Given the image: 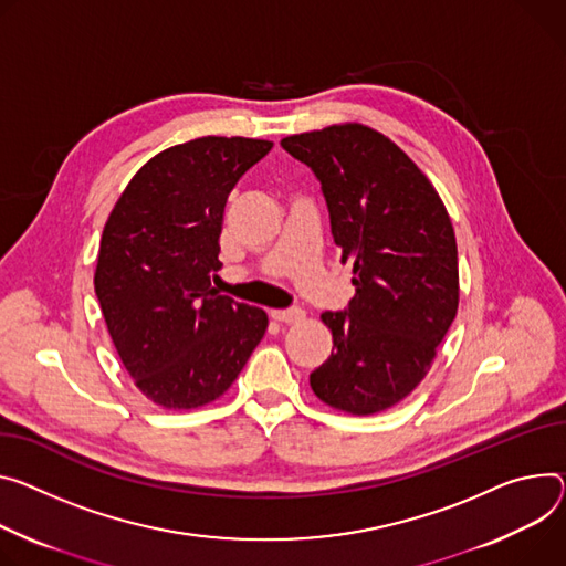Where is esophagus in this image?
I'll list each match as a JSON object with an SVG mask.
<instances>
[{"mask_svg": "<svg viewBox=\"0 0 566 566\" xmlns=\"http://www.w3.org/2000/svg\"><path fill=\"white\" fill-rule=\"evenodd\" d=\"M271 318L277 323H284V325H293L304 318V312L302 310H275V312H271Z\"/></svg>", "mask_w": 566, "mask_h": 566, "instance_id": "34e87169", "label": "esophagus"}]
</instances>
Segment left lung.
<instances>
[{"instance_id":"1","label":"left lung","mask_w":566,"mask_h":566,"mask_svg":"<svg viewBox=\"0 0 566 566\" xmlns=\"http://www.w3.org/2000/svg\"><path fill=\"white\" fill-rule=\"evenodd\" d=\"M282 148L321 182L354 297L325 312L334 347L314 392L352 416L401 401L431 368L458 310V250L444 205L381 133L343 124L291 135Z\"/></svg>"}]
</instances>
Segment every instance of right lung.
I'll return each mask as SVG.
<instances>
[{"mask_svg": "<svg viewBox=\"0 0 566 566\" xmlns=\"http://www.w3.org/2000/svg\"><path fill=\"white\" fill-rule=\"evenodd\" d=\"M273 142L198 137L150 158L113 208L94 291L135 386L163 408L221 397L264 338V310L219 295L223 210Z\"/></svg>", "mask_w": 566, "mask_h": 566, "instance_id": "obj_1", "label": "right lung"}]
</instances>
